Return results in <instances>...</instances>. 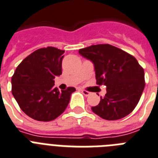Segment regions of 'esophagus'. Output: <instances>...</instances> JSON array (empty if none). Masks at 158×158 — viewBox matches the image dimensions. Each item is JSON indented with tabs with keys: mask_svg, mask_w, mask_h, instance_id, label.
Masks as SVG:
<instances>
[{
	"mask_svg": "<svg viewBox=\"0 0 158 158\" xmlns=\"http://www.w3.org/2000/svg\"><path fill=\"white\" fill-rule=\"evenodd\" d=\"M82 92H83V94L84 95V96H86V97H88L89 95L91 94L90 92H88V91H86V90H81Z\"/></svg>",
	"mask_w": 158,
	"mask_h": 158,
	"instance_id": "34e87169",
	"label": "esophagus"
}]
</instances>
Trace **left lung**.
Listing matches in <instances>:
<instances>
[{
  "label": "left lung",
  "mask_w": 158,
  "mask_h": 158,
  "mask_svg": "<svg viewBox=\"0 0 158 158\" xmlns=\"http://www.w3.org/2000/svg\"><path fill=\"white\" fill-rule=\"evenodd\" d=\"M79 52L94 65L97 85L106 86V94L92 111L106 120H118L132 112L145 85L144 71L136 59L107 44L91 45Z\"/></svg>",
  "instance_id": "left-lung-1"
}]
</instances>
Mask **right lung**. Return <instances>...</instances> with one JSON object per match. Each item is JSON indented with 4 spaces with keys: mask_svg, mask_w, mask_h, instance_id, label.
<instances>
[{
    "mask_svg": "<svg viewBox=\"0 0 158 158\" xmlns=\"http://www.w3.org/2000/svg\"><path fill=\"white\" fill-rule=\"evenodd\" d=\"M64 52L54 47L35 50L19 64L12 76L13 96L21 110L35 120L57 118L65 111L75 91L69 87L60 92L53 87L55 77L61 75Z\"/></svg>",
    "mask_w": 158,
    "mask_h": 158,
    "instance_id": "right-lung-1",
    "label": "right lung"
}]
</instances>
